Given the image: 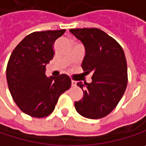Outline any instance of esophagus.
<instances>
[{
	"mask_svg": "<svg viewBox=\"0 0 146 146\" xmlns=\"http://www.w3.org/2000/svg\"><path fill=\"white\" fill-rule=\"evenodd\" d=\"M71 83H72V86H75V85H76V81L72 80V81H71Z\"/></svg>",
	"mask_w": 146,
	"mask_h": 146,
	"instance_id": "obj_1",
	"label": "esophagus"
}]
</instances>
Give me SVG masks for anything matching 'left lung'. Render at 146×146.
<instances>
[{
    "mask_svg": "<svg viewBox=\"0 0 146 146\" xmlns=\"http://www.w3.org/2000/svg\"><path fill=\"white\" fill-rule=\"evenodd\" d=\"M69 32L82 42L85 57L82 68L93 73L92 82L77 84L84 96L74 103L80 115L88 119H100L117 106L125 91L128 76L125 52L111 36L98 28H77Z\"/></svg>",
    "mask_w": 146,
    "mask_h": 146,
    "instance_id": "obj_1",
    "label": "left lung"
}]
</instances>
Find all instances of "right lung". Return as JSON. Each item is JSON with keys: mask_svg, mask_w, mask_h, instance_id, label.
I'll return each instance as SVG.
<instances>
[{"mask_svg": "<svg viewBox=\"0 0 146 146\" xmlns=\"http://www.w3.org/2000/svg\"><path fill=\"white\" fill-rule=\"evenodd\" d=\"M65 29L35 32L27 35L13 50L7 67L10 93L21 110L36 117L49 115L59 96L71 86L66 74L46 77V65L52 59L54 42Z\"/></svg>", "mask_w": 146, "mask_h": 146, "instance_id": "right-lung-1", "label": "right lung"}]
</instances>
